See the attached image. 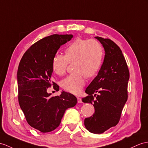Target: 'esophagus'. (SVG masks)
Wrapping results in <instances>:
<instances>
[{
    "label": "esophagus",
    "instance_id": "34e87169",
    "mask_svg": "<svg viewBox=\"0 0 148 148\" xmlns=\"http://www.w3.org/2000/svg\"><path fill=\"white\" fill-rule=\"evenodd\" d=\"M77 101H78V103H82V99L80 98V97H77Z\"/></svg>",
    "mask_w": 148,
    "mask_h": 148
}]
</instances>
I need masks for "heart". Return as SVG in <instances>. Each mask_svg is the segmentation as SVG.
Returning a JSON list of instances; mask_svg holds the SVG:
<instances>
[{
    "label": "heart",
    "instance_id": "obj_1",
    "mask_svg": "<svg viewBox=\"0 0 148 148\" xmlns=\"http://www.w3.org/2000/svg\"><path fill=\"white\" fill-rule=\"evenodd\" d=\"M103 51L102 45L94 39H75L64 50V56L57 53L52 61L54 72L62 75L66 71L68 63L73 64L75 72L62 81L64 90L78 94L85 84V75L92 77L100 69L102 63Z\"/></svg>",
    "mask_w": 148,
    "mask_h": 148
}]
</instances>
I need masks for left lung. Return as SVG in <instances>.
Segmentation results:
<instances>
[{"mask_svg":"<svg viewBox=\"0 0 148 148\" xmlns=\"http://www.w3.org/2000/svg\"><path fill=\"white\" fill-rule=\"evenodd\" d=\"M95 38L102 45L105 56L98 75L85 90L88 95L82 100L93 104L95 109L91 117L85 119L86 129L94 134H102L116 126L120 120L127 100L129 71L121 49L116 43L109 39Z\"/></svg>","mask_w":148,"mask_h":148,"instance_id":"8db88e82","label":"left lung"}]
</instances>
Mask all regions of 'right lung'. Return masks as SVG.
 I'll list each match as a JSON object with an SVG mask.
<instances>
[{
	"label": "right lung",
	"instance_id": "1",
	"mask_svg": "<svg viewBox=\"0 0 148 148\" xmlns=\"http://www.w3.org/2000/svg\"><path fill=\"white\" fill-rule=\"evenodd\" d=\"M72 38V34H53L40 39L24 54L18 67L19 106L27 123L41 132L55 130L65 110L77 103L71 93L63 91L59 96L51 97L47 92L53 85L59 90V86L51 82L52 61L60 46Z\"/></svg>",
	"mask_w": 148,
	"mask_h": 148
}]
</instances>
